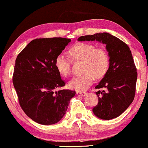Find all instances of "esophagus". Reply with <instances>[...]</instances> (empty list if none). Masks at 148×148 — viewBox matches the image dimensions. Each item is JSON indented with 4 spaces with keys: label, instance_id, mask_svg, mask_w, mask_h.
Here are the masks:
<instances>
[{
    "label": "esophagus",
    "instance_id": "obj_1",
    "mask_svg": "<svg viewBox=\"0 0 148 148\" xmlns=\"http://www.w3.org/2000/svg\"><path fill=\"white\" fill-rule=\"evenodd\" d=\"M76 94H77L78 96H83V95H85V92H81V91H77L76 92Z\"/></svg>",
    "mask_w": 148,
    "mask_h": 148
}]
</instances>
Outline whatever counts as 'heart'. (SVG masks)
I'll return each instance as SVG.
<instances>
[{
  "label": "heart",
  "mask_w": 148,
  "mask_h": 148,
  "mask_svg": "<svg viewBox=\"0 0 148 148\" xmlns=\"http://www.w3.org/2000/svg\"><path fill=\"white\" fill-rule=\"evenodd\" d=\"M68 54L73 62L82 61L80 75L69 82V86L77 91H84L93 84L95 78L101 79L107 74L109 67L110 59L108 51L104 47H96L87 42H78L71 46ZM57 71L66 77L71 73L70 59L60 54L55 60Z\"/></svg>",
  "instance_id": "1"
}]
</instances>
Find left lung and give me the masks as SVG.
<instances>
[{"label": "left lung", "instance_id": "left-lung-1", "mask_svg": "<svg viewBox=\"0 0 148 148\" xmlns=\"http://www.w3.org/2000/svg\"><path fill=\"white\" fill-rule=\"evenodd\" d=\"M78 41H96L106 44L110 63L107 74L95 88L98 103L93 108L97 117L103 120L115 119L131 105L136 93L137 71L129 46L109 33L82 36Z\"/></svg>", "mask_w": 148, "mask_h": 148}]
</instances>
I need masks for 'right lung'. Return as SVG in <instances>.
I'll list each match as a JSON object with an SVG mask.
<instances>
[{"mask_svg": "<svg viewBox=\"0 0 148 148\" xmlns=\"http://www.w3.org/2000/svg\"><path fill=\"white\" fill-rule=\"evenodd\" d=\"M70 39L42 38L32 40L15 61L13 82L18 102L25 114L36 123L53 125L64 117L75 91L65 86L55 66Z\"/></svg>", "mask_w": 148, "mask_h": 148, "instance_id": "1", "label": "right lung"}]
</instances>
